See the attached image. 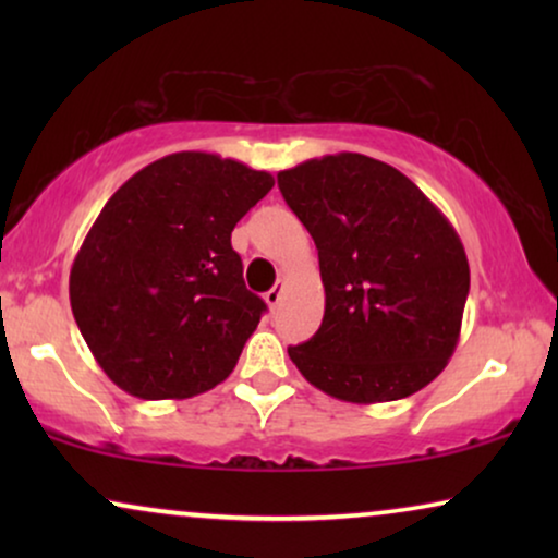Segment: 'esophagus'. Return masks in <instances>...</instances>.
I'll return each instance as SVG.
<instances>
[{
    "label": "esophagus",
    "mask_w": 558,
    "mask_h": 558,
    "mask_svg": "<svg viewBox=\"0 0 558 558\" xmlns=\"http://www.w3.org/2000/svg\"><path fill=\"white\" fill-rule=\"evenodd\" d=\"M281 294H284V281H279V284H274L269 292L264 294V300H266V304H269L271 310H277V304L281 302Z\"/></svg>",
    "instance_id": "1"
}]
</instances>
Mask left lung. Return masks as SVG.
Returning <instances> with one entry per match:
<instances>
[{
	"label": "left lung",
	"mask_w": 558,
	"mask_h": 558,
	"mask_svg": "<svg viewBox=\"0 0 558 558\" xmlns=\"http://www.w3.org/2000/svg\"><path fill=\"white\" fill-rule=\"evenodd\" d=\"M319 256L325 317L289 357L350 403L399 401L445 371L470 292L464 246L437 205L380 159L340 151L281 170Z\"/></svg>",
	"instance_id": "left-lung-1"
}]
</instances>
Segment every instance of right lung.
<instances>
[{
	"mask_svg": "<svg viewBox=\"0 0 558 558\" xmlns=\"http://www.w3.org/2000/svg\"><path fill=\"white\" fill-rule=\"evenodd\" d=\"M271 187L235 159L174 151L109 197L73 258L71 310L121 391L190 399L231 376L266 310L231 231Z\"/></svg>",
	"mask_w": 558,
	"mask_h": 558,
	"instance_id": "1",
	"label": "right lung"
}]
</instances>
